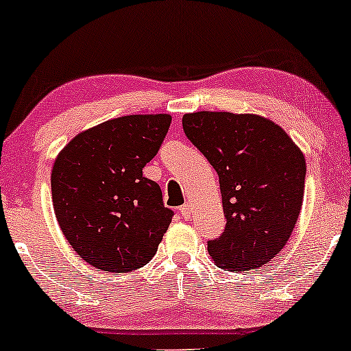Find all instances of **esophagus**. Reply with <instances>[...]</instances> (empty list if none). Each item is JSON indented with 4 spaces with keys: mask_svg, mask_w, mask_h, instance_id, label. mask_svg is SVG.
<instances>
[{
    "mask_svg": "<svg viewBox=\"0 0 351 351\" xmlns=\"http://www.w3.org/2000/svg\"><path fill=\"white\" fill-rule=\"evenodd\" d=\"M180 215L181 217H184V219H189V216H191V206L189 204H183V206L180 208Z\"/></svg>",
    "mask_w": 351,
    "mask_h": 351,
    "instance_id": "esophagus-1",
    "label": "esophagus"
}]
</instances>
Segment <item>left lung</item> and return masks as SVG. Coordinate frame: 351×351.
Masks as SVG:
<instances>
[{
	"label": "left lung",
	"instance_id": "left-lung-1",
	"mask_svg": "<svg viewBox=\"0 0 351 351\" xmlns=\"http://www.w3.org/2000/svg\"><path fill=\"white\" fill-rule=\"evenodd\" d=\"M183 130L219 176L226 228L208 241L209 256L228 271L263 267L299 219L304 153L279 125L254 114H184Z\"/></svg>",
	"mask_w": 351,
	"mask_h": 351
}]
</instances>
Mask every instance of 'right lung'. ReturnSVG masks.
Listing matches in <instances>:
<instances>
[{
    "mask_svg": "<svg viewBox=\"0 0 351 351\" xmlns=\"http://www.w3.org/2000/svg\"><path fill=\"white\" fill-rule=\"evenodd\" d=\"M168 114L125 115L71 140L51 173L54 213L75 252L100 271L130 272L155 256L171 223L143 168L162 147Z\"/></svg>",
    "mask_w": 351,
    "mask_h": 351,
    "instance_id": "add662e5",
    "label": "right lung"
}]
</instances>
